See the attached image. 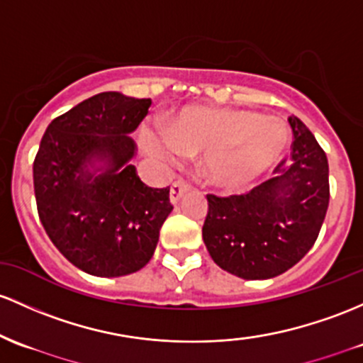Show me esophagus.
<instances>
[{
  "mask_svg": "<svg viewBox=\"0 0 363 363\" xmlns=\"http://www.w3.org/2000/svg\"><path fill=\"white\" fill-rule=\"evenodd\" d=\"M188 189H189V186L186 184V182H182V181L174 182L172 188H170V203H174V205L175 203H179V200L184 196V193Z\"/></svg>",
  "mask_w": 363,
  "mask_h": 363,
  "instance_id": "obj_1",
  "label": "esophagus"
}]
</instances>
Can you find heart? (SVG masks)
Here are the masks:
<instances>
[{
    "mask_svg": "<svg viewBox=\"0 0 363 363\" xmlns=\"http://www.w3.org/2000/svg\"><path fill=\"white\" fill-rule=\"evenodd\" d=\"M146 148L165 163L201 153L206 182L236 191L260 181L284 158L291 141L288 123L250 110L188 106L170 122L169 134L146 130Z\"/></svg>",
    "mask_w": 363,
    "mask_h": 363,
    "instance_id": "1",
    "label": "heart"
}]
</instances>
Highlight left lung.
I'll use <instances>...</instances> for the list:
<instances>
[{
    "instance_id": "8db88e82",
    "label": "left lung",
    "mask_w": 363,
    "mask_h": 363,
    "mask_svg": "<svg viewBox=\"0 0 363 363\" xmlns=\"http://www.w3.org/2000/svg\"><path fill=\"white\" fill-rule=\"evenodd\" d=\"M289 162L248 194H208L203 241L220 269L248 281L281 276L308 253L329 206V165L315 136L298 117Z\"/></svg>"
}]
</instances>
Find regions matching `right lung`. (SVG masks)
<instances>
[{"mask_svg": "<svg viewBox=\"0 0 363 363\" xmlns=\"http://www.w3.org/2000/svg\"><path fill=\"white\" fill-rule=\"evenodd\" d=\"M151 99L106 91L48 125L34 160L38 213L58 252L96 277L141 270L172 212L169 188L141 182L129 136Z\"/></svg>", "mask_w": 363, "mask_h": 363, "instance_id": "obj_1", "label": "right lung"}]
</instances>
